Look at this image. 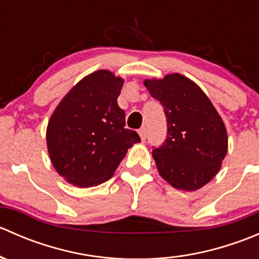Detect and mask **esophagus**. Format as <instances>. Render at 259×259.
<instances>
[{
  "instance_id": "34e87169",
  "label": "esophagus",
  "mask_w": 259,
  "mask_h": 259,
  "mask_svg": "<svg viewBox=\"0 0 259 259\" xmlns=\"http://www.w3.org/2000/svg\"><path fill=\"white\" fill-rule=\"evenodd\" d=\"M139 135H140V138H142L143 142H144V140L146 139V129H145V127H142V129L139 130Z\"/></svg>"
}]
</instances>
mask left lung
<instances>
[{"instance_id": "left-lung-1", "label": "left lung", "mask_w": 259, "mask_h": 259, "mask_svg": "<svg viewBox=\"0 0 259 259\" xmlns=\"http://www.w3.org/2000/svg\"><path fill=\"white\" fill-rule=\"evenodd\" d=\"M144 85L163 105L168 124L165 142L153 150L159 174L176 189H200L217 176L228 150L221 115L204 91L178 72Z\"/></svg>"}]
</instances>
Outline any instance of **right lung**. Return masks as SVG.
Here are the masks:
<instances>
[{
    "label": "right lung",
    "instance_id": "1",
    "mask_svg": "<svg viewBox=\"0 0 259 259\" xmlns=\"http://www.w3.org/2000/svg\"><path fill=\"white\" fill-rule=\"evenodd\" d=\"M122 85L120 76L98 70L72 86L50 117V160L75 187H96L110 179L127 149L140 142L137 132L125 127V113L117 105Z\"/></svg>",
    "mask_w": 259,
    "mask_h": 259
}]
</instances>
